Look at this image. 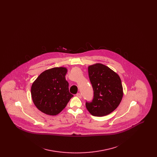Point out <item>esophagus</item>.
I'll use <instances>...</instances> for the list:
<instances>
[{"instance_id": "34e87169", "label": "esophagus", "mask_w": 157, "mask_h": 157, "mask_svg": "<svg viewBox=\"0 0 157 157\" xmlns=\"http://www.w3.org/2000/svg\"><path fill=\"white\" fill-rule=\"evenodd\" d=\"M76 96L77 97L79 98H81V97H82L81 94L80 93H78V94L76 95Z\"/></svg>"}]
</instances>
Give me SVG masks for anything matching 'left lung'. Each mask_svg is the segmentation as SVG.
<instances>
[{"mask_svg":"<svg viewBox=\"0 0 157 157\" xmlns=\"http://www.w3.org/2000/svg\"><path fill=\"white\" fill-rule=\"evenodd\" d=\"M88 75L94 90V98L91 102H86V109L93 116L107 115L118 106L123 97L120 77L101 63L90 66Z\"/></svg>","mask_w":157,"mask_h":157,"instance_id":"left-lung-1","label":"left lung"}]
</instances>
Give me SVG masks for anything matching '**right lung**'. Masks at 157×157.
Returning <instances> with one entry per match:
<instances>
[{"instance_id":"1","label":"right lung","mask_w":157,"mask_h":157,"mask_svg":"<svg viewBox=\"0 0 157 157\" xmlns=\"http://www.w3.org/2000/svg\"><path fill=\"white\" fill-rule=\"evenodd\" d=\"M66 67H53L40 74L32 83L31 95L33 102L41 112L56 115L74 97L69 91L66 81Z\"/></svg>"}]
</instances>
